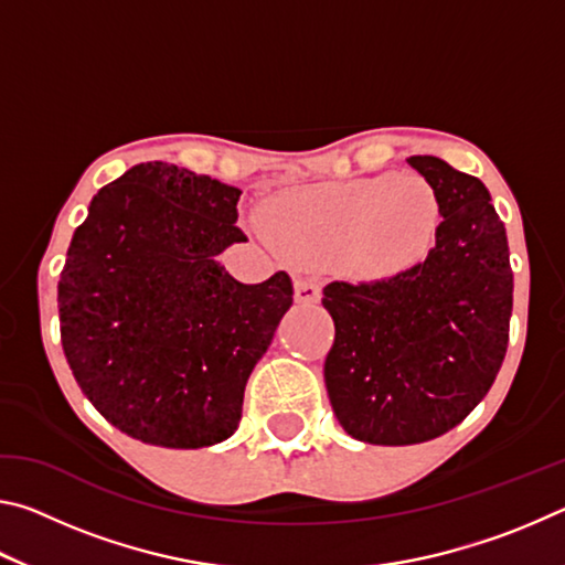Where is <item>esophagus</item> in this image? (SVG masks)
<instances>
[{
	"mask_svg": "<svg viewBox=\"0 0 565 565\" xmlns=\"http://www.w3.org/2000/svg\"><path fill=\"white\" fill-rule=\"evenodd\" d=\"M294 296L299 303H317L321 299V289H319V284H313L311 279H296Z\"/></svg>",
	"mask_w": 565,
	"mask_h": 565,
	"instance_id": "1",
	"label": "esophagus"
}]
</instances>
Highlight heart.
Masks as SVG:
<instances>
[{"label": "heart", "mask_w": 565, "mask_h": 565, "mask_svg": "<svg viewBox=\"0 0 565 565\" xmlns=\"http://www.w3.org/2000/svg\"><path fill=\"white\" fill-rule=\"evenodd\" d=\"M441 206L426 179L379 174L301 191L276 206V224L319 259L339 256L361 279L411 269L436 242Z\"/></svg>", "instance_id": "obj_1"}]
</instances>
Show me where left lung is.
I'll return each instance as SVG.
<instances>
[{"mask_svg": "<svg viewBox=\"0 0 565 565\" xmlns=\"http://www.w3.org/2000/svg\"><path fill=\"white\" fill-rule=\"evenodd\" d=\"M408 164L441 206L424 262L376 281H331L337 337L323 363L333 414L376 446L424 444L471 414L499 374L513 309L505 226L481 179L438 157Z\"/></svg>", "mask_w": 565, "mask_h": 565, "instance_id": "1", "label": "left lung"}]
</instances>
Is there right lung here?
I'll return each instance as SVG.
<instances>
[{
    "instance_id": "right-lung-1",
    "label": "right lung",
    "mask_w": 565,
    "mask_h": 565,
    "mask_svg": "<svg viewBox=\"0 0 565 565\" xmlns=\"http://www.w3.org/2000/svg\"><path fill=\"white\" fill-rule=\"evenodd\" d=\"M238 196L147 161L102 186L72 236L56 289L64 356L94 408L137 441L202 448L232 436L294 303L286 271L248 286L216 262L246 242Z\"/></svg>"
}]
</instances>
